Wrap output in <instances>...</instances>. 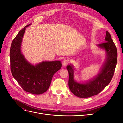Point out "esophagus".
I'll return each mask as SVG.
<instances>
[{
	"label": "esophagus",
	"mask_w": 123,
	"mask_h": 123,
	"mask_svg": "<svg viewBox=\"0 0 123 123\" xmlns=\"http://www.w3.org/2000/svg\"><path fill=\"white\" fill-rule=\"evenodd\" d=\"M62 65L63 66H66L67 65H68L69 63V59H64V61H62Z\"/></svg>",
	"instance_id": "obj_1"
}]
</instances>
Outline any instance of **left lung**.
<instances>
[{"label":"left lung","mask_w":123,"mask_h":123,"mask_svg":"<svg viewBox=\"0 0 123 123\" xmlns=\"http://www.w3.org/2000/svg\"><path fill=\"white\" fill-rule=\"evenodd\" d=\"M105 43L98 46L106 51L107 60L98 75L87 84H80L74 80L73 67L67 66L69 72V87L73 93L80 98L97 95L101 92L112 80L117 61V51L110 33L107 31Z\"/></svg>","instance_id":"left-lung-1"}]
</instances>
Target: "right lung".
I'll use <instances>...</instances> for the list:
<instances>
[{
	"instance_id": "add662e5",
	"label": "right lung",
	"mask_w": 123,
	"mask_h": 123,
	"mask_svg": "<svg viewBox=\"0 0 123 123\" xmlns=\"http://www.w3.org/2000/svg\"><path fill=\"white\" fill-rule=\"evenodd\" d=\"M26 25L18 33L11 43L10 58L11 73L23 90L33 94H41L49 88L55 73L62 66L61 61L43 62L33 66L21 54L20 46Z\"/></svg>"
}]
</instances>
